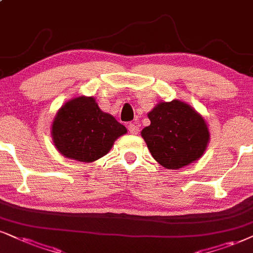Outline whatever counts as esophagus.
<instances>
[{
    "label": "esophagus",
    "instance_id": "34e87169",
    "mask_svg": "<svg viewBox=\"0 0 253 253\" xmlns=\"http://www.w3.org/2000/svg\"><path fill=\"white\" fill-rule=\"evenodd\" d=\"M127 130H129L130 133H132V135H136V133L139 131L138 124H137L136 122H132V123H129V124H127Z\"/></svg>",
    "mask_w": 253,
    "mask_h": 253
}]
</instances>
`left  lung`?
<instances>
[{
	"instance_id": "left-lung-1",
	"label": "left lung",
	"mask_w": 253,
	"mask_h": 253,
	"mask_svg": "<svg viewBox=\"0 0 253 253\" xmlns=\"http://www.w3.org/2000/svg\"><path fill=\"white\" fill-rule=\"evenodd\" d=\"M150 126L142 137L152 157L167 169H180L197 161L209 142L207 123L184 102H162L148 114Z\"/></svg>"
}]
</instances>
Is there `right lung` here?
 I'll use <instances>...</instances> for the list:
<instances>
[{"mask_svg":"<svg viewBox=\"0 0 253 253\" xmlns=\"http://www.w3.org/2000/svg\"><path fill=\"white\" fill-rule=\"evenodd\" d=\"M126 126L98 108L92 97H77L60 109L52 123V139L62 155L90 163L108 154Z\"/></svg>","mask_w":253,"mask_h":253,"instance_id":"right-lung-1","label":"right lung"}]
</instances>
